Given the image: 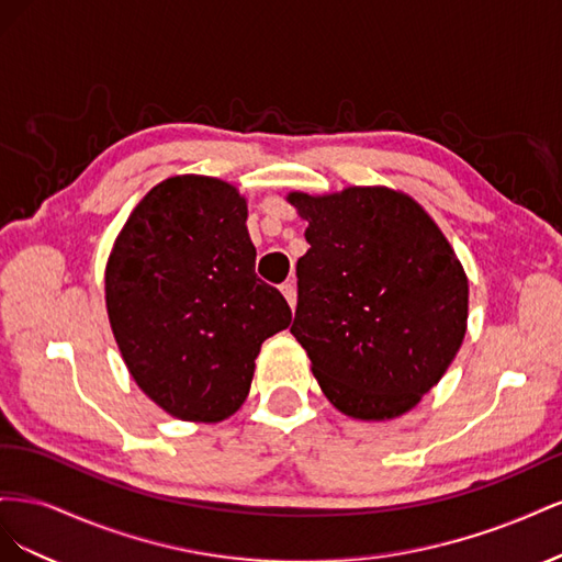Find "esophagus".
<instances>
[{"instance_id":"34e87169","label":"esophagus","mask_w":562,"mask_h":562,"mask_svg":"<svg viewBox=\"0 0 562 562\" xmlns=\"http://www.w3.org/2000/svg\"><path fill=\"white\" fill-rule=\"evenodd\" d=\"M281 293L288 300V304H291V307H295V304H297V288H295V283L293 281H285L281 285Z\"/></svg>"}]
</instances>
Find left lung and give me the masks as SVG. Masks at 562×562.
I'll return each instance as SVG.
<instances>
[{
	"mask_svg": "<svg viewBox=\"0 0 562 562\" xmlns=\"http://www.w3.org/2000/svg\"><path fill=\"white\" fill-rule=\"evenodd\" d=\"M288 201L310 223L291 333L321 391L356 419L413 411L462 347V262L427 211L386 187Z\"/></svg>",
	"mask_w": 562,
	"mask_h": 562,
	"instance_id": "obj_1",
	"label": "left lung"
}]
</instances>
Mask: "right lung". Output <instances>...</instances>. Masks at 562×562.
<instances>
[{
	"instance_id": "add662e5",
	"label": "right lung",
	"mask_w": 562,
	"mask_h": 562,
	"mask_svg": "<svg viewBox=\"0 0 562 562\" xmlns=\"http://www.w3.org/2000/svg\"><path fill=\"white\" fill-rule=\"evenodd\" d=\"M246 199L206 176L159 182L133 209L105 269L108 316L145 394L184 422H220L246 401L267 337L291 307L255 274Z\"/></svg>"
}]
</instances>
